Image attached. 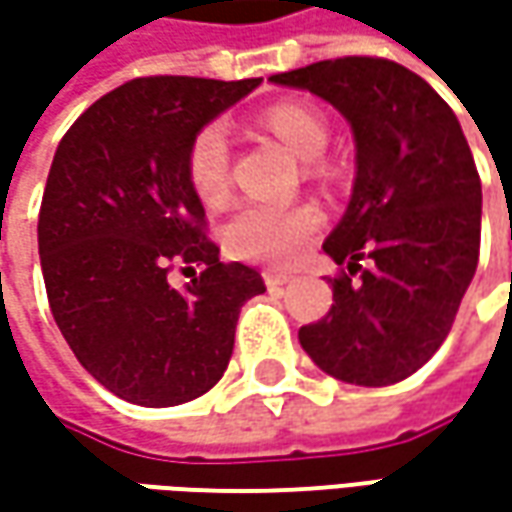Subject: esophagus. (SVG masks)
<instances>
[{
	"label": "esophagus",
	"instance_id": "34e87169",
	"mask_svg": "<svg viewBox=\"0 0 512 512\" xmlns=\"http://www.w3.org/2000/svg\"><path fill=\"white\" fill-rule=\"evenodd\" d=\"M262 276H265L267 287H282V285H287L290 279H293L290 273H282V270H265Z\"/></svg>",
	"mask_w": 512,
	"mask_h": 512
}]
</instances>
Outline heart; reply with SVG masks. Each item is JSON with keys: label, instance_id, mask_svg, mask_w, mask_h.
Wrapping results in <instances>:
<instances>
[{"label": "heart", "instance_id": "1", "mask_svg": "<svg viewBox=\"0 0 512 512\" xmlns=\"http://www.w3.org/2000/svg\"><path fill=\"white\" fill-rule=\"evenodd\" d=\"M265 125L299 159L313 162L327 148L330 130L316 110L279 102L262 113ZM187 179L205 205L225 202L230 187V142L219 122L199 130L187 148ZM322 227V213L313 205H262L245 202L233 210L225 225V245L247 262L287 265Z\"/></svg>", "mask_w": 512, "mask_h": 512}]
</instances>
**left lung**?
I'll list each match as a JSON object with an SVG mask.
<instances>
[{"mask_svg": "<svg viewBox=\"0 0 512 512\" xmlns=\"http://www.w3.org/2000/svg\"><path fill=\"white\" fill-rule=\"evenodd\" d=\"M270 82L327 99L356 136L353 196L322 245L344 267L327 316L299 342L333 379L402 382L442 347L479 265L482 182L462 125L419 73L382 56L325 59Z\"/></svg>", "mask_w": 512, "mask_h": 512, "instance_id": "obj_1", "label": "left lung"}]
</instances>
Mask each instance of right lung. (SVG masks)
<instances>
[{"label":"right lung","mask_w":512,"mask_h":512,"mask_svg":"<svg viewBox=\"0 0 512 512\" xmlns=\"http://www.w3.org/2000/svg\"><path fill=\"white\" fill-rule=\"evenodd\" d=\"M262 79L142 76L62 136L39 207L50 313L73 356L119 399L173 407L222 379L239 310L265 293L222 262L187 179V148ZM191 282L172 285V270Z\"/></svg>","instance_id":"right-lung-1"}]
</instances>
